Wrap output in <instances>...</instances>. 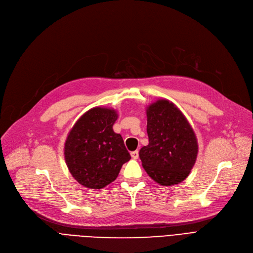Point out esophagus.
<instances>
[{
	"label": "esophagus",
	"instance_id": "34e87169",
	"mask_svg": "<svg viewBox=\"0 0 253 253\" xmlns=\"http://www.w3.org/2000/svg\"><path fill=\"white\" fill-rule=\"evenodd\" d=\"M131 157L133 158V159H137V158H138V151L131 152Z\"/></svg>",
	"mask_w": 253,
	"mask_h": 253
}]
</instances>
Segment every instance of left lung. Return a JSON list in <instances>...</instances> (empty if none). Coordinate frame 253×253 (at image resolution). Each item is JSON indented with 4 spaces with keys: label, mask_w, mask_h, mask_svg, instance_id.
Instances as JSON below:
<instances>
[{
    "label": "left lung",
    "mask_w": 253,
    "mask_h": 253,
    "mask_svg": "<svg viewBox=\"0 0 253 253\" xmlns=\"http://www.w3.org/2000/svg\"><path fill=\"white\" fill-rule=\"evenodd\" d=\"M149 144L139 151L147 173L161 185L181 182L196 163L198 142L187 118L167 99H159L147 108Z\"/></svg>",
    "instance_id": "left-lung-1"
}]
</instances>
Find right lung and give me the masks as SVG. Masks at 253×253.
<instances>
[{
    "mask_svg": "<svg viewBox=\"0 0 253 253\" xmlns=\"http://www.w3.org/2000/svg\"><path fill=\"white\" fill-rule=\"evenodd\" d=\"M113 109L93 108L80 118L64 143V159L73 177L89 189L100 190L113 182L131 157L113 125Z\"/></svg>",
    "mask_w": 253,
    "mask_h": 253,
    "instance_id": "1",
    "label": "right lung"
}]
</instances>
